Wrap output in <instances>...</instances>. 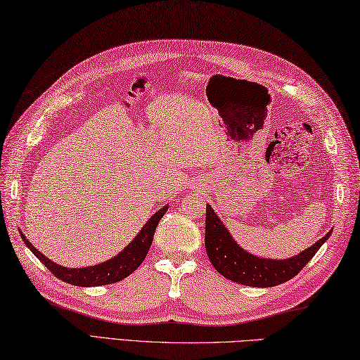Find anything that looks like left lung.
I'll return each mask as SVG.
<instances>
[{"label": "left lung", "instance_id": "obj_1", "mask_svg": "<svg viewBox=\"0 0 360 360\" xmlns=\"http://www.w3.org/2000/svg\"><path fill=\"white\" fill-rule=\"evenodd\" d=\"M205 247L207 257L211 259L215 271L225 278L240 285L269 288L280 283H285L304 269L305 264L315 257L326 240L329 239L330 231L318 243L307 248L297 257L290 259H263L244 252L231 238L220 219L215 215L211 206H206V230Z\"/></svg>", "mask_w": 360, "mask_h": 360}]
</instances>
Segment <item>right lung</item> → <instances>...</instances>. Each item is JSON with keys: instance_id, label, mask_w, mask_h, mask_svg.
Segmentation results:
<instances>
[{"instance_id": "add662e5", "label": "right lung", "mask_w": 360, "mask_h": 360, "mask_svg": "<svg viewBox=\"0 0 360 360\" xmlns=\"http://www.w3.org/2000/svg\"><path fill=\"white\" fill-rule=\"evenodd\" d=\"M168 206L162 207L160 211L155 212L153 217L148 220V224L141 228V231L136 234V238L132 240V243L124 248L121 253H117L115 258L108 259L102 264L91 266V267L69 269V267L58 266L53 263V261L45 258L36 247H32V244L23 236V234H22V239L26 244V247H28L30 250L39 258V261H41V263L47 267L55 277L63 280V282L77 285V286L110 285L129 277L130 274L136 271V267L143 263V259H145V257L149 252V247L153 244L155 228H158L160 219L165 215Z\"/></svg>"}]
</instances>
